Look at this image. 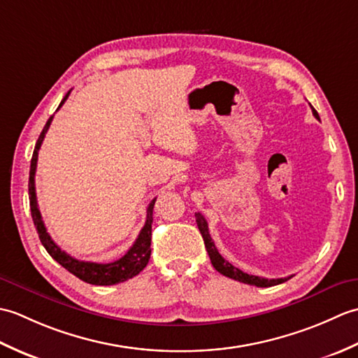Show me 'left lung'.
Here are the masks:
<instances>
[{
  "mask_svg": "<svg viewBox=\"0 0 358 358\" xmlns=\"http://www.w3.org/2000/svg\"><path fill=\"white\" fill-rule=\"evenodd\" d=\"M310 109H313L314 117L317 120H320V117H318V113L313 108V106H310ZM195 220H196V226H199L201 237L204 240V246H206V250H208V254H209L212 266H214V268L220 273H223L224 277H229L232 280L240 281V283L252 285V286H257V287L275 286V285H280V283H285V281H287L289 278H291V277H287V278H263V277H258V275H249V273L240 271L238 268H235V266H232L229 262L224 260V258L220 255V252H218L215 245H214V241H212V238H210L208 222H206V220H204V217L200 214V212H196V214H195Z\"/></svg>",
  "mask_w": 358,
  "mask_h": 358,
  "instance_id": "8db88e82",
  "label": "left lung"
}]
</instances>
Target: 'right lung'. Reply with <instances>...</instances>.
I'll list each match as a JSON object with an SVG mask.
<instances>
[{"label":"right lung","mask_w":358,"mask_h":358,"mask_svg":"<svg viewBox=\"0 0 358 358\" xmlns=\"http://www.w3.org/2000/svg\"><path fill=\"white\" fill-rule=\"evenodd\" d=\"M71 90L66 94V96L59 103L58 109L62 108L64 101L69 96ZM57 109V110H58ZM53 115L45 123L43 132L38 136V141L35 144V150L32 155V162H30V172H29V201H30V212H32V220L34 224L36 227L38 237H40L43 246L48 250L49 255L53 258V260L58 262L63 266L64 269L73 273L75 277H78L80 280L86 281V283L90 285H96V286H110V285H117L121 283V281H126L129 278H132L135 275L146 268L150 258V240H152V222H154V217H152V212H154V199L146 209V223H144L143 229L138 234V238L135 240L132 248L127 250V252L118 258V260L112 262V263H92V262H81L77 260V258L71 257L69 254H66L64 250L59 249L55 241L50 238V235L48 234V229L43 223V218L40 214V209H38V203H36V192H35V171H36V162H38V150L41 148V143L45 136V132L52 123Z\"/></svg>","instance_id":"1"}]
</instances>
